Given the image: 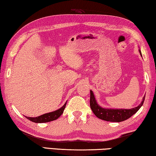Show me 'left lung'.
<instances>
[{"label": "left lung", "instance_id": "left-lung-1", "mask_svg": "<svg viewBox=\"0 0 156 156\" xmlns=\"http://www.w3.org/2000/svg\"><path fill=\"white\" fill-rule=\"evenodd\" d=\"M140 52V56H142L140 50H138ZM145 100V96L143 98L141 103L138 106L132 108H104L98 104L96 100L95 96L93 91L90 90V107L92 112L97 118L101 120L111 121V122H121L135 114L140 108L144 104Z\"/></svg>", "mask_w": 156, "mask_h": 156}]
</instances>
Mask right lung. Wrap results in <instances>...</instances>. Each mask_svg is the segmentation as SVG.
I'll return each instance as SVG.
<instances>
[{"mask_svg":"<svg viewBox=\"0 0 156 156\" xmlns=\"http://www.w3.org/2000/svg\"><path fill=\"white\" fill-rule=\"evenodd\" d=\"M66 104L67 102L64 104V105L62 106L60 108L57 109L56 111H54L52 112L47 113V114H42L40 116L37 117H28L26 116L27 119H29L30 121H33V122L35 123H46V122H50V121H55L59 118V116L62 114L64 112V110H65Z\"/></svg>","mask_w":156,"mask_h":156,"instance_id":"obj_1","label":"right lung"}]
</instances>
